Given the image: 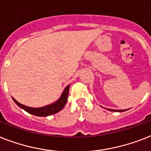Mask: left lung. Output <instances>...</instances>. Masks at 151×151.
<instances>
[{"mask_svg":"<svg viewBox=\"0 0 151 151\" xmlns=\"http://www.w3.org/2000/svg\"><path fill=\"white\" fill-rule=\"evenodd\" d=\"M109 110H110V111H124L123 110H114V109H109Z\"/></svg>","mask_w":151,"mask_h":151,"instance_id":"obj_1","label":"left lung"}]
</instances>
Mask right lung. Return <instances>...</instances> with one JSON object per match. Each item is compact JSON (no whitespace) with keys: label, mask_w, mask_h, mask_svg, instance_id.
Returning <instances> with one entry per match:
<instances>
[{"label":"right lung","mask_w":151,"mask_h":151,"mask_svg":"<svg viewBox=\"0 0 151 151\" xmlns=\"http://www.w3.org/2000/svg\"><path fill=\"white\" fill-rule=\"evenodd\" d=\"M68 94H69V86H67V88H65L63 94L61 95L60 99H59L56 102L52 104V105H46V106H44V107L42 108H35V109L34 108H30L22 105V104L16 101L15 99H14V101L19 107L23 109L24 111H26L29 113L37 116H47L58 112L64 107V105L67 103V99H68Z\"/></svg>","instance_id":"1"}]
</instances>
